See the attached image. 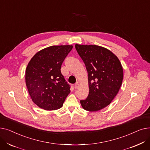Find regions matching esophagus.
Returning <instances> with one entry per match:
<instances>
[{
	"mask_svg": "<svg viewBox=\"0 0 150 150\" xmlns=\"http://www.w3.org/2000/svg\"><path fill=\"white\" fill-rule=\"evenodd\" d=\"M78 88H79V84H78V83L77 82L76 84H75V85H74V88L75 89H77Z\"/></svg>",
	"mask_w": 150,
	"mask_h": 150,
	"instance_id": "34e87169",
	"label": "esophagus"
}]
</instances>
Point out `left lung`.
<instances>
[{"instance_id":"1","label":"left lung","mask_w":150,"mask_h":150,"mask_svg":"<svg viewBox=\"0 0 150 150\" xmlns=\"http://www.w3.org/2000/svg\"><path fill=\"white\" fill-rule=\"evenodd\" d=\"M88 74L89 92L82 107L97 111L109 105L119 92L123 73L121 63L111 51L96 45H75Z\"/></svg>"}]
</instances>
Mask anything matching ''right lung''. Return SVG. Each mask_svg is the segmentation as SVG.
Listing matches in <instances>:
<instances>
[{
	"instance_id": "1",
	"label": "right lung",
	"mask_w": 150,
	"mask_h": 150,
	"mask_svg": "<svg viewBox=\"0 0 150 150\" xmlns=\"http://www.w3.org/2000/svg\"><path fill=\"white\" fill-rule=\"evenodd\" d=\"M72 45H53L35 54L25 71V83L34 103L43 109L61 108L70 91V86L61 72L63 61Z\"/></svg>"
}]
</instances>
